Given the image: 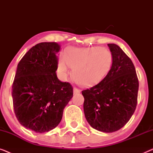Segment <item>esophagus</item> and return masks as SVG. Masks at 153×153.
Here are the masks:
<instances>
[{
  "mask_svg": "<svg viewBox=\"0 0 153 153\" xmlns=\"http://www.w3.org/2000/svg\"><path fill=\"white\" fill-rule=\"evenodd\" d=\"M81 91L78 88H74V95H76V94H79L80 93Z\"/></svg>",
  "mask_w": 153,
  "mask_h": 153,
  "instance_id": "obj_1",
  "label": "esophagus"
}]
</instances>
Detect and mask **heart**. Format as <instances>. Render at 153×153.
I'll return each mask as SVG.
<instances>
[{
	"mask_svg": "<svg viewBox=\"0 0 153 153\" xmlns=\"http://www.w3.org/2000/svg\"><path fill=\"white\" fill-rule=\"evenodd\" d=\"M113 56L110 51L102 47H70L65 54L60 56L58 69L66 76L73 68L72 76L82 85H92L101 81L111 66Z\"/></svg>",
	"mask_w": 153,
	"mask_h": 153,
	"instance_id": "1",
	"label": "heart"
}]
</instances>
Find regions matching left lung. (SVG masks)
Segmentation results:
<instances>
[{"mask_svg": "<svg viewBox=\"0 0 153 153\" xmlns=\"http://www.w3.org/2000/svg\"><path fill=\"white\" fill-rule=\"evenodd\" d=\"M113 56L110 70L102 81L82 91L88 123L102 132L124 127L137 107L139 80L132 61L116 44H108Z\"/></svg>", "mask_w": 153, "mask_h": 153, "instance_id": "obj_1", "label": "left lung"}]
</instances>
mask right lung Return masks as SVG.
I'll list each match as a JSON object with an SVG mask.
<instances>
[{
  "instance_id": "right-lung-1",
  "label": "right lung",
  "mask_w": 153,
  "mask_h": 153,
  "mask_svg": "<svg viewBox=\"0 0 153 153\" xmlns=\"http://www.w3.org/2000/svg\"><path fill=\"white\" fill-rule=\"evenodd\" d=\"M60 48L56 42L37 44L17 65L12 91L14 114L21 125L36 133L57 127L73 97L70 83L61 82L56 73Z\"/></svg>"
}]
</instances>
